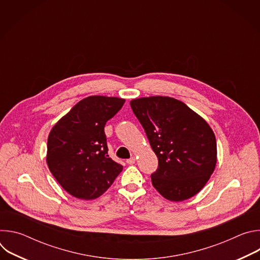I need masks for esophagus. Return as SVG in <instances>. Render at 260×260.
I'll list each match as a JSON object with an SVG mask.
<instances>
[{
  "mask_svg": "<svg viewBox=\"0 0 260 260\" xmlns=\"http://www.w3.org/2000/svg\"><path fill=\"white\" fill-rule=\"evenodd\" d=\"M135 162H136V158L135 157H131L129 159L126 160V164H128V165H134Z\"/></svg>",
  "mask_w": 260,
  "mask_h": 260,
  "instance_id": "obj_1",
  "label": "esophagus"
}]
</instances>
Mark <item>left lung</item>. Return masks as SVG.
Segmentation results:
<instances>
[{"mask_svg":"<svg viewBox=\"0 0 260 260\" xmlns=\"http://www.w3.org/2000/svg\"><path fill=\"white\" fill-rule=\"evenodd\" d=\"M131 107L158 158L151 175L154 188L172 202L199 193L217 161L216 138L207 121L170 96L135 99Z\"/></svg>","mask_w":260,"mask_h":260,"instance_id":"8db88e82","label":"left lung"}]
</instances>
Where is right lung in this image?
Instances as JSON below:
<instances>
[{"instance_id":"right-lung-1","label":"right lung","mask_w":260,"mask_h":260,"mask_svg":"<svg viewBox=\"0 0 260 260\" xmlns=\"http://www.w3.org/2000/svg\"><path fill=\"white\" fill-rule=\"evenodd\" d=\"M125 100L91 95L81 100L49 133L48 168L71 196L94 200L112 185L123 167L108 155L105 124Z\"/></svg>"}]
</instances>
